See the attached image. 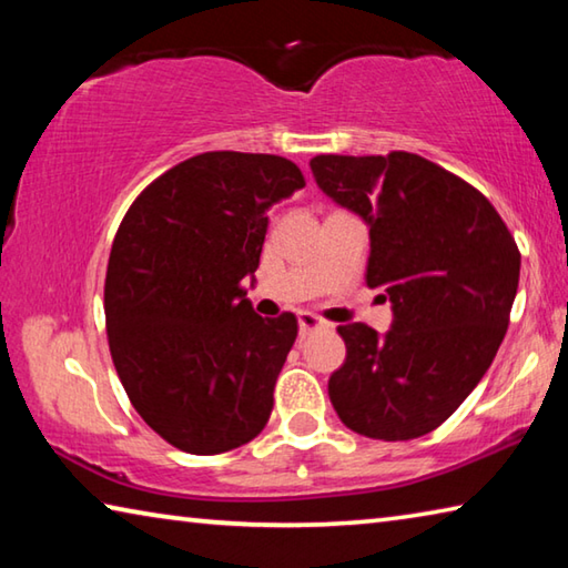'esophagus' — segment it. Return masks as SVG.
<instances>
[{
  "mask_svg": "<svg viewBox=\"0 0 568 568\" xmlns=\"http://www.w3.org/2000/svg\"><path fill=\"white\" fill-rule=\"evenodd\" d=\"M297 325H301V335H303V338H305V335H311V333H315V331L325 328V323L318 318V315H313V313H307V311L297 313Z\"/></svg>",
  "mask_w": 568,
  "mask_h": 568,
  "instance_id": "esophagus-1",
  "label": "esophagus"
}]
</instances>
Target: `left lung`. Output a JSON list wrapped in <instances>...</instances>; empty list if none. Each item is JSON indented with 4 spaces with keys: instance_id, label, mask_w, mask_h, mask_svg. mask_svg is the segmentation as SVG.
I'll return each mask as SVG.
<instances>
[{
    "instance_id": "obj_1",
    "label": "left lung",
    "mask_w": 568,
    "mask_h": 568,
    "mask_svg": "<svg viewBox=\"0 0 568 568\" xmlns=\"http://www.w3.org/2000/svg\"><path fill=\"white\" fill-rule=\"evenodd\" d=\"M311 170L368 223L365 283L393 303L386 335L338 325L348 355L328 381L333 408L361 436H426L496 358L521 271L516 240L484 192L413 152L318 155Z\"/></svg>"
}]
</instances>
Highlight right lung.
Segmentation results:
<instances>
[{"mask_svg": "<svg viewBox=\"0 0 568 568\" xmlns=\"http://www.w3.org/2000/svg\"><path fill=\"white\" fill-rule=\"evenodd\" d=\"M301 187L285 158L203 152L152 180L114 235L112 363L142 420L185 454H225L271 418L297 318H261L243 277L261 265L267 207Z\"/></svg>", "mask_w": 568, "mask_h": 568, "instance_id": "add662e5", "label": "right lung"}]
</instances>
